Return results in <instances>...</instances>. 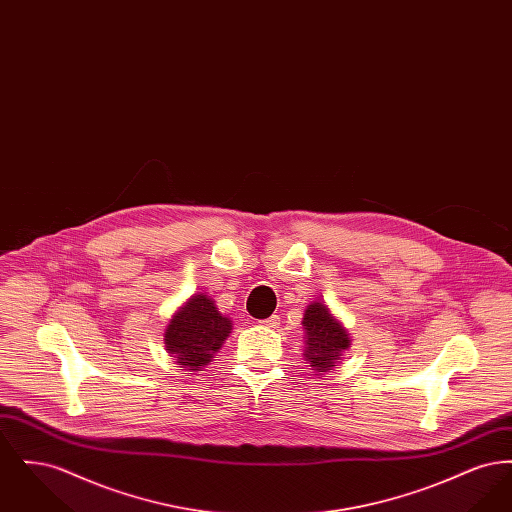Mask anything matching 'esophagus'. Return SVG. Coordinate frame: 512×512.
I'll return each instance as SVG.
<instances>
[{
    "label": "esophagus",
    "mask_w": 512,
    "mask_h": 512,
    "mask_svg": "<svg viewBox=\"0 0 512 512\" xmlns=\"http://www.w3.org/2000/svg\"><path fill=\"white\" fill-rule=\"evenodd\" d=\"M261 324H263V326H267V328H278V324H280V318L274 315V317H270L267 318V320H263Z\"/></svg>",
    "instance_id": "obj_1"
}]
</instances>
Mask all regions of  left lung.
<instances>
[{
	"mask_svg": "<svg viewBox=\"0 0 512 512\" xmlns=\"http://www.w3.org/2000/svg\"><path fill=\"white\" fill-rule=\"evenodd\" d=\"M303 326L307 330L305 357L318 372L336 366L343 349L349 347L347 332L340 322L330 315L328 307L322 303H311L305 311Z\"/></svg>",
	"mask_w": 512,
	"mask_h": 512,
	"instance_id": "obj_1",
	"label": "left lung"
}]
</instances>
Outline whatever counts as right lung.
I'll return each instance as SVG.
<instances>
[{
	"mask_svg": "<svg viewBox=\"0 0 512 512\" xmlns=\"http://www.w3.org/2000/svg\"><path fill=\"white\" fill-rule=\"evenodd\" d=\"M230 330V318L222 317L213 299L199 293L172 317L165 343L184 370H199L219 351Z\"/></svg>",
	"mask_w": 512,
	"mask_h": 512,
	"instance_id": "right-lung-1",
	"label": "right lung"
}]
</instances>
